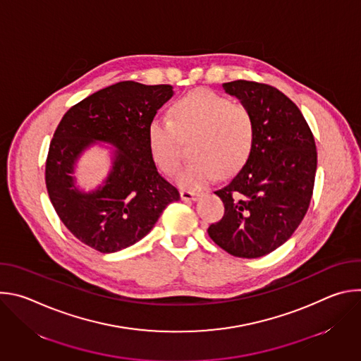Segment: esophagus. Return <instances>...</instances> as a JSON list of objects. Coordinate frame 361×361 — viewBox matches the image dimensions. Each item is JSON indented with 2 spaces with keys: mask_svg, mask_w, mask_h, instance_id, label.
Here are the masks:
<instances>
[{
  "mask_svg": "<svg viewBox=\"0 0 361 361\" xmlns=\"http://www.w3.org/2000/svg\"><path fill=\"white\" fill-rule=\"evenodd\" d=\"M180 195H181V198L185 200V201H195V200H198V197H200L198 192L188 191V190H181V191H180Z\"/></svg>",
  "mask_w": 361,
  "mask_h": 361,
  "instance_id": "1",
  "label": "esophagus"
}]
</instances>
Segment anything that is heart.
I'll list each match as a JSON object with an SVG mask.
<instances>
[{"label":"heart","instance_id":"heart-1","mask_svg":"<svg viewBox=\"0 0 361 361\" xmlns=\"http://www.w3.org/2000/svg\"><path fill=\"white\" fill-rule=\"evenodd\" d=\"M194 138L192 161L176 173L188 190H201L221 176H231L247 161L254 142V120L243 102H231L210 90H195L178 98L170 120H152L148 145L156 164L167 174L183 159V141Z\"/></svg>","mask_w":361,"mask_h":361}]
</instances>
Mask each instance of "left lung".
I'll list each match as a JSON object with an SVG mask.
<instances>
[{
	"mask_svg": "<svg viewBox=\"0 0 361 361\" xmlns=\"http://www.w3.org/2000/svg\"><path fill=\"white\" fill-rule=\"evenodd\" d=\"M223 88L251 111L254 142L244 167L214 191L224 216L207 231L228 254L257 259L284 244L302 221L314 188L316 142L298 107L277 88L245 80Z\"/></svg>",
	"mask_w": 361,
	"mask_h": 361,
	"instance_id": "1",
	"label": "left lung"
}]
</instances>
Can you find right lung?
Here are the masks:
<instances>
[{
  "label": "right lung",
  "mask_w": 361,
  "mask_h": 361,
  "mask_svg": "<svg viewBox=\"0 0 361 361\" xmlns=\"http://www.w3.org/2000/svg\"><path fill=\"white\" fill-rule=\"evenodd\" d=\"M173 94L169 84L121 81L88 95L60 121L45 163L47 191L60 220L85 245L99 252L127 248L180 198L148 145V126ZM95 140L118 149L105 184L84 193L73 184V164Z\"/></svg>",
  "instance_id": "obj_1"
}]
</instances>
